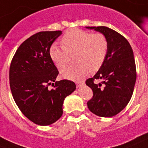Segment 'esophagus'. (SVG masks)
Listing matches in <instances>:
<instances>
[{"label": "esophagus", "mask_w": 148, "mask_h": 148, "mask_svg": "<svg viewBox=\"0 0 148 148\" xmlns=\"http://www.w3.org/2000/svg\"><path fill=\"white\" fill-rule=\"evenodd\" d=\"M83 84H84V81H80V82H76L77 88H79L80 86H82Z\"/></svg>", "instance_id": "1"}]
</instances>
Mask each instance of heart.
I'll return each mask as SVG.
<instances>
[{
    "instance_id": "heart-1",
    "label": "heart",
    "mask_w": 148,
    "mask_h": 148,
    "mask_svg": "<svg viewBox=\"0 0 148 148\" xmlns=\"http://www.w3.org/2000/svg\"><path fill=\"white\" fill-rule=\"evenodd\" d=\"M62 47L52 45L50 57L56 66L63 68L66 64L69 53L76 52L78 64L61 69L63 78L78 81L87 75L89 69L98 70L104 63L108 52V41L101 33H93L82 29H71L61 38Z\"/></svg>"
}]
</instances>
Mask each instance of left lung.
Returning a JSON list of instances; mask_svg holds the SVG:
<instances>
[{
  "mask_svg": "<svg viewBox=\"0 0 148 148\" xmlns=\"http://www.w3.org/2000/svg\"><path fill=\"white\" fill-rule=\"evenodd\" d=\"M86 28L102 33L108 41L104 63L93 78L85 82L93 91L88 107L99 116H113L126 107L132 96L137 76L133 51L126 38L113 29L106 26Z\"/></svg>",
  "mask_w": 148,
  "mask_h": 148,
  "instance_id": "8db88e82",
  "label": "left lung"
}]
</instances>
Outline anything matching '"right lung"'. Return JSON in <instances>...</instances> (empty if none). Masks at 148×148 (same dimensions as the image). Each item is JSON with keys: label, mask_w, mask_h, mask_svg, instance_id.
<instances>
[{"label": "right lung", "mask_w": 148, "mask_h": 148, "mask_svg": "<svg viewBox=\"0 0 148 148\" xmlns=\"http://www.w3.org/2000/svg\"><path fill=\"white\" fill-rule=\"evenodd\" d=\"M61 34L51 31L32 35L16 51L10 66L13 99L23 115L39 125H51L60 118L64 99L76 87L67 79L55 81L59 71L51 60L50 48Z\"/></svg>", "instance_id": "add662e5"}]
</instances>
